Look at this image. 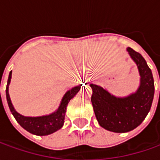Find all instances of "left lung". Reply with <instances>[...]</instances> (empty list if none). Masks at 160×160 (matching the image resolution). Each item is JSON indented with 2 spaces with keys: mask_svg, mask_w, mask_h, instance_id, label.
Segmentation results:
<instances>
[{
  "mask_svg": "<svg viewBox=\"0 0 160 160\" xmlns=\"http://www.w3.org/2000/svg\"><path fill=\"white\" fill-rule=\"evenodd\" d=\"M131 58L137 65L141 84L135 93L117 98L106 90L91 83V98L96 118L108 131L126 132L140 126L151 109L154 97V79L144 58L131 48H127Z\"/></svg>",
  "mask_w": 160,
  "mask_h": 160,
  "instance_id": "8db88e82",
  "label": "left lung"
}]
</instances>
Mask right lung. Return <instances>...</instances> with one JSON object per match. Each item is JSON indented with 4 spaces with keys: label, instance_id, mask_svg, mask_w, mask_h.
<instances>
[{
    "label": "right lung",
    "instance_id": "obj_1",
    "mask_svg": "<svg viewBox=\"0 0 160 160\" xmlns=\"http://www.w3.org/2000/svg\"><path fill=\"white\" fill-rule=\"evenodd\" d=\"M10 79H11V71L9 72L7 87H6L7 102H8L9 109L12 115L14 116L17 122L24 129H26L28 132L35 135H48L58 131V129L62 127L64 124L65 113H66L68 103L79 92L80 86H76L66 92L58 110L55 111L54 113L48 115V116L37 117V118H29V117H24L18 113L14 107L12 106V103L9 95V84L10 83Z\"/></svg>",
    "mask_w": 160,
    "mask_h": 160
}]
</instances>
